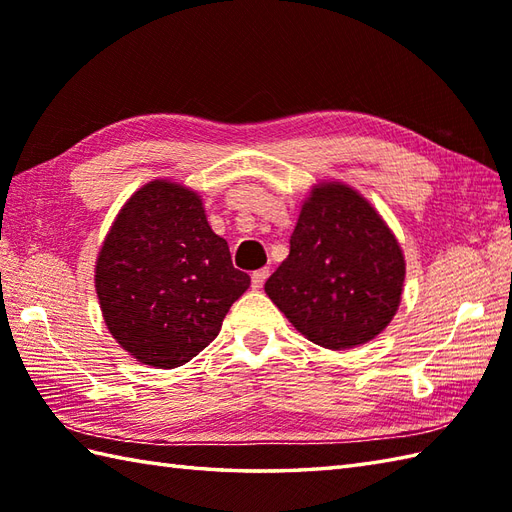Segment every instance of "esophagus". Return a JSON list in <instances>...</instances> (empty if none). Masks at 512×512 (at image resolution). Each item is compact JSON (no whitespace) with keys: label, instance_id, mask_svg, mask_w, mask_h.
I'll return each mask as SVG.
<instances>
[{"label":"esophagus","instance_id":"1","mask_svg":"<svg viewBox=\"0 0 512 512\" xmlns=\"http://www.w3.org/2000/svg\"><path fill=\"white\" fill-rule=\"evenodd\" d=\"M268 275H270V270H268V268H259V270H255L253 277H250V281H253V288H255V290L264 288Z\"/></svg>","mask_w":512,"mask_h":512}]
</instances>
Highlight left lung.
Listing matches in <instances>:
<instances>
[{"instance_id":"obj_1","label":"left lung","mask_w":512,"mask_h":512,"mask_svg":"<svg viewBox=\"0 0 512 512\" xmlns=\"http://www.w3.org/2000/svg\"><path fill=\"white\" fill-rule=\"evenodd\" d=\"M402 281L405 259L380 215L345 184H323L303 204L266 295L312 343L350 350L394 319Z\"/></svg>"}]
</instances>
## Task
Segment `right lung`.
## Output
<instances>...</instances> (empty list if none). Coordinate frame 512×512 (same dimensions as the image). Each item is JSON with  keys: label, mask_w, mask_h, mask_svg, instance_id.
<instances>
[{"label": "right lung", "mask_w": 512, "mask_h": 512, "mask_svg": "<svg viewBox=\"0 0 512 512\" xmlns=\"http://www.w3.org/2000/svg\"><path fill=\"white\" fill-rule=\"evenodd\" d=\"M248 286L200 195L160 180L129 198L96 262L107 328L140 363L160 369L198 356Z\"/></svg>", "instance_id": "obj_1"}]
</instances>
